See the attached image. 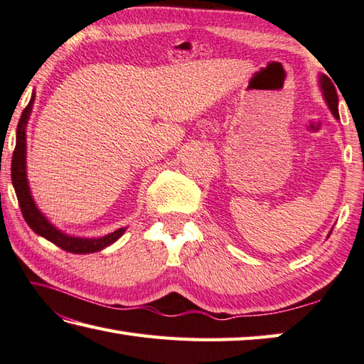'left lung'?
<instances>
[{"label":"left lung","instance_id":"obj_1","mask_svg":"<svg viewBox=\"0 0 364 364\" xmlns=\"http://www.w3.org/2000/svg\"><path fill=\"white\" fill-rule=\"evenodd\" d=\"M320 89H321L323 98H325V102L328 105L329 111H331L333 116L336 119H339V98H338V92H336L334 84L329 81V77L320 76ZM328 235H331V232H329Z\"/></svg>","mask_w":364,"mask_h":364}]
</instances>
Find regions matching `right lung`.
I'll list each match as a JSON object with an SVG mask.
<instances>
[{
  "label": "right lung",
  "instance_id": "add662e5",
  "mask_svg": "<svg viewBox=\"0 0 364 364\" xmlns=\"http://www.w3.org/2000/svg\"><path fill=\"white\" fill-rule=\"evenodd\" d=\"M33 103H35V94H33L30 103L26 105L23 113L21 116V121L17 125V134H16V149L12 154V164H11V178H12V186L16 189L17 200L21 205L22 215L28 226L33 229V232L44 237L46 240L54 243V245L60 247L65 251L76 255H87L95 253L103 248L109 247L111 243H114L117 239H121L122 234L127 228H121L111 232L108 235L97 237V239H84V237H75L65 234L63 230L54 226L41 210L38 208V205L33 199L28 178H26V124L33 109Z\"/></svg>",
  "mask_w": 364,
  "mask_h": 364
}]
</instances>
